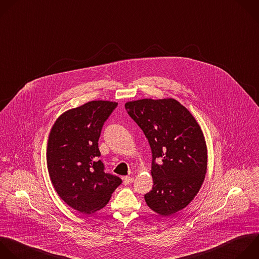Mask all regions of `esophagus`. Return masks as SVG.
<instances>
[{
    "label": "esophagus",
    "mask_w": 259,
    "mask_h": 259,
    "mask_svg": "<svg viewBox=\"0 0 259 259\" xmlns=\"http://www.w3.org/2000/svg\"><path fill=\"white\" fill-rule=\"evenodd\" d=\"M133 181H134V178H132V177H125V178H123V183H124V185H129V184H131Z\"/></svg>",
    "instance_id": "1"
}]
</instances>
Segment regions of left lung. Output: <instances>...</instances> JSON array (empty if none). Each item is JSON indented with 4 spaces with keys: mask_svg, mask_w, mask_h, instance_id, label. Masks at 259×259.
Listing matches in <instances>:
<instances>
[{
    "mask_svg": "<svg viewBox=\"0 0 259 259\" xmlns=\"http://www.w3.org/2000/svg\"><path fill=\"white\" fill-rule=\"evenodd\" d=\"M151 148L152 189L146 204L160 215L186 207L198 193L206 174L207 148L200 126L174 99H144L125 105Z\"/></svg>",
    "mask_w": 259,
    "mask_h": 259,
    "instance_id": "obj_1",
    "label": "left lung"
}]
</instances>
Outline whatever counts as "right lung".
Masks as SVG:
<instances>
[{
    "label": "right lung",
    "mask_w": 259,
    "mask_h": 259,
    "mask_svg": "<svg viewBox=\"0 0 259 259\" xmlns=\"http://www.w3.org/2000/svg\"><path fill=\"white\" fill-rule=\"evenodd\" d=\"M118 104L93 101L62 114L48 141L47 161L52 184L72 208L92 213L103 208L122 180L106 173L99 139Z\"/></svg>",
    "instance_id": "1"
}]
</instances>
